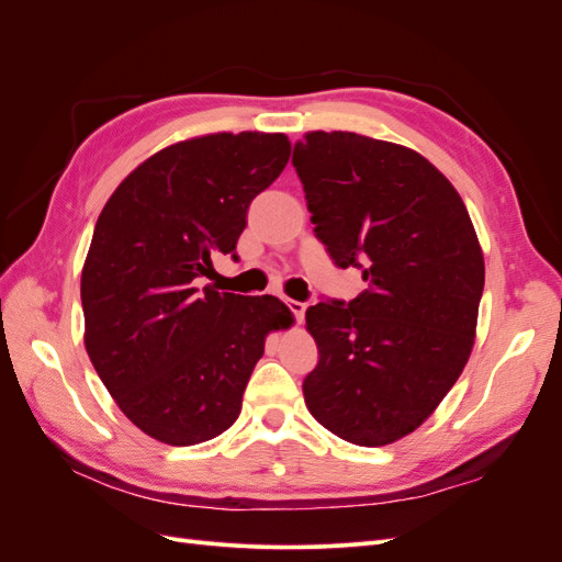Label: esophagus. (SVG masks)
Returning <instances> with one entry per match:
<instances>
[{"instance_id": "esophagus-1", "label": "esophagus", "mask_w": 562, "mask_h": 562, "mask_svg": "<svg viewBox=\"0 0 562 562\" xmlns=\"http://www.w3.org/2000/svg\"><path fill=\"white\" fill-rule=\"evenodd\" d=\"M285 304H288V310H291V312L295 314L297 323H302V321H304V310H307V304L297 302V300H285Z\"/></svg>"}]
</instances>
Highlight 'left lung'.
I'll list each match as a JSON object with an SVG mask.
<instances>
[{
    "mask_svg": "<svg viewBox=\"0 0 562 562\" xmlns=\"http://www.w3.org/2000/svg\"><path fill=\"white\" fill-rule=\"evenodd\" d=\"M293 166L314 234L366 291L307 310L318 366L302 384L318 424L353 446L413 434L469 361L483 250L450 180L419 151L349 131H310Z\"/></svg>",
    "mask_w": 562,
    "mask_h": 562,
    "instance_id": "left-lung-1",
    "label": "left lung"
}]
</instances>
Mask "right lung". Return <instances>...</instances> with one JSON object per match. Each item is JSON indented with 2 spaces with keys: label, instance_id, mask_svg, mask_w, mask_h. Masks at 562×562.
Here are the masks:
<instances>
[{
  "label": "right lung",
  "instance_id": "1",
  "mask_svg": "<svg viewBox=\"0 0 562 562\" xmlns=\"http://www.w3.org/2000/svg\"><path fill=\"white\" fill-rule=\"evenodd\" d=\"M291 159L283 133H209L159 149L100 213L81 269L83 345L114 403L166 446H196L241 413L279 297L217 293L196 279L229 255L250 201Z\"/></svg>",
  "mask_w": 562,
  "mask_h": 562
}]
</instances>
